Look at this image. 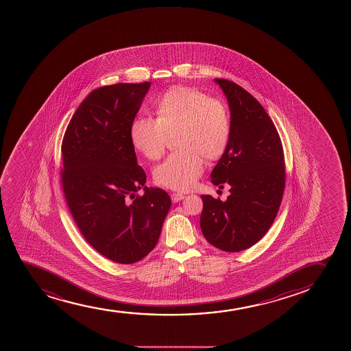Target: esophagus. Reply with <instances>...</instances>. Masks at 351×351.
<instances>
[{"instance_id":"esophagus-1","label":"esophagus","mask_w":351,"mask_h":351,"mask_svg":"<svg viewBox=\"0 0 351 351\" xmlns=\"http://www.w3.org/2000/svg\"><path fill=\"white\" fill-rule=\"evenodd\" d=\"M184 197L185 196L183 193H173V195H171V201H173V203H178V202L182 201Z\"/></svg>"}]
</instances>
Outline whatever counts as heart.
I'll use <instances>...</instances> for the list:
<instances>
[{
  "mask_svg": "<svg viewBox=\"0 0 351 351\" xmlns=\"http://www.w3.org/2000/svg\"><path fill=\"white\" fill-rule=\"evenodd\" d=\"M176 135L178 152L154 170V180L169 189L185 191L204 170V158L224 154L231 135L229 110L221 100L191 87H175L156 105V119L138 117L130 123L132 145L148 160H158L168 136Z\"/></svg>",
  "mask_w": 351,
  "mask_h": 351,
  "instance_id": "1",
  "label": "heart"
}]
</instances>
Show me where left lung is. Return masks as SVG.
Segmentation results:
<instances>
[{
	"mask_svg": "<svg viewBox=\"0 0 351 351\" xmlns=\"http://www.w3.org/2000/svg\"><path fill=\"white\" fill-rule=\"evenodd\" d=\"M229 103L231 135L210 175L213 184L230 188L226 201L202 195L201 230L225 252L251 247L276 219L285 189L284 150L264 107L243 87L215 79Z\"/></svg>",
	"mask_w": 351,
	"mask_h": 351,
	"instance_id": "obj_1",
	"label": "left lung"
}]
</instances>
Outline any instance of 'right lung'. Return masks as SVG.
<instances>
[{"mask_svg":"<svg viewBox=\"0 0 351 351\" xmlns=\"http://www.w3.org/2000/svg\"><path fill=\"white\" fill-rule=\"evenodd\" d=\"M149 87L115 84L92 91L62 145V183L72 217L88 244L119 264H134L155 247L171 205L165 190L145 185L130 141V123ZM141 187L144 196L135 198Z\"/></svg>","mask_w":351,"mask_h":351,"instance_id":"obj_1","label":"right lung"}]
</instances>
